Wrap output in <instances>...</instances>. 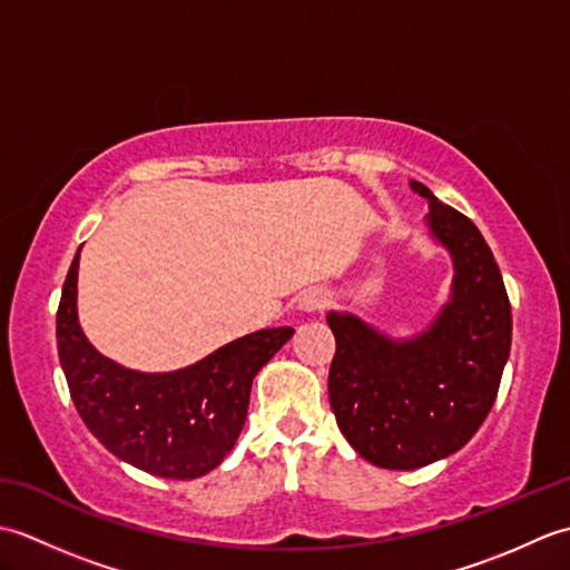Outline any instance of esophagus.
Returning a JSON list of instances; mask_svg holds the SVG:
<instances>
[{
	"instance_id": "1",
	"label": "esophagus",
	"mask_w": 570,
	"mask_h": 570,
	"mask_svg": "<svg viewBox=\"0 0 570 570\" xmlns=\"http://www.w3.org/2000/svg\"><path fill=\"white\" fill-rule=\"evenodd\" d=\"M325 304H328V298H325L321 288H308V292L298 298V308L306 313H316V311L325 308Z\"/></svg>"
}]
</instances>
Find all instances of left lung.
I'll use <instances>...</instances> for the list:
<instances>
[{"instance_id": "obj_1", "label": "left lung", "mask_w": 570, "mask_h": 570, "mask_svg": "<svg viewBox=\"0 0 570 570\" xmlns=\"http://www.w3.org/2000/svg\"><path fill=\"white\" fill-rule=\"evenodd\" d=\"M429 200L431 237L453 257L451 301L426 331L392 341L353 313H328V396L347 443L386 470H416L460 451L498 399L512 308L485 237L463 213Z\"/></svg>"}]
</instances>
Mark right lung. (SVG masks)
Listing matches in <instances>:
<instances>
[{
	"instance_id": "right-lung-1",
	"label": "right lung",
	"mask_w": 570,
	"mask_h": 570,
	"mask_svg": "<svg viewBox=\"0 0 570 570\" xmlns=\"http://www.w3.org/2000/svg\"><path fill=\"white\" fill-rule=\"evenodd\" d=\"M78 262L80 249L60 294L56 337L85 426L112 455L151 475L193 480L210 472L239 439L254 377L294 328L237 337L176 372L127 370L100 355L80 328Z\"/></svg>"
}]
</instances>
